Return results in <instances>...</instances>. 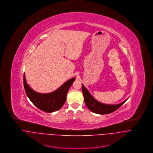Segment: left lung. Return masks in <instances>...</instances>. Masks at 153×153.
<instances>
[{"label":"left lung","instance_id":"left-lung-1","mask_svg":"<svg viewBox=\"0 0 153 153\" xmlns=\"http://www.w3.org/2000/svg\"><path fill=\"white\" fill-rule=\"evenodd\" d=\"M82 91L84 98V102L87 107L94 113L100 114L111 113L123 105L128 98L118 104H106L97 101L90 94L87 88L82 84Z\"/></svg>","mask_w":153,"mask_h":153}]
</instances>
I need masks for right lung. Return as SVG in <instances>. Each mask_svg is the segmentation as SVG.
Instances as JSON below:
<instances>
[{
	"label": "right lung",
	"mask_w": 153,
	"mask_h": 153,
	"mask_svg": "<svg viewBox=\"0 0 153 153\" xmlns=\"http://www.w3.org/2000/svg\"><path fill=\"white\" fill-rule=\"evenodd\" d=\"M75 80L73 77L66 81L52 92L41 94L34 90L26 82L25 74L23 75L24 87L27 97L37 108L47 113H52L59 110L66 102L68 91Z\"/></svg>",
	"instance_id": "right-lung-1"
}]
</instances>
